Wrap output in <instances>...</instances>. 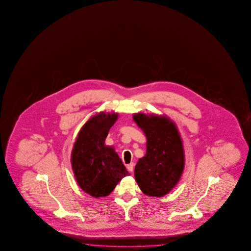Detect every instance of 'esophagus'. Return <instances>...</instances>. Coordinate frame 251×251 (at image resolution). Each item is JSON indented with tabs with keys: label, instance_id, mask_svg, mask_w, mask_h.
Instances as JSON below:
<instances>
[{
	"label": "esophagus",
	"instance_id": "obj_1",
	"mask_svg": "<svg viewBox=\"0 0 251 251\" xmlns=\"http://www.w3.org/2000/svg\"><path fill=\"white\" fill-rule=\"evenodd\" d=\"M133 167H134V163H133V162H131L130 164H128V165L126 166L128 171H129V172H132V171H133Z\"/></svg>",
	"mask_w": 251,
	"mask_h": 251
}]
</instances>
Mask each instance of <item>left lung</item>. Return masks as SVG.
I'll return each mask as SVG.
<instances>
[{
	"label": "left lung",
	"mask_w": 251,
	"mask_h": 251,
	"mask_svg": "<svg viewBox=\"0 0 251 251\" xmlns=\"http://www.w3.org/2000/svg\"><path fill=\"white\" fill-rule=\"evenodd\" d=\"M133 120L147 137V153L135 166V180L144 194L161 198L183 174V141L176 124L167 117L136 113Z\"/></svg>",
	"instance_id": "left-lung-1"
}]
</instances>
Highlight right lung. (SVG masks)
Here are the masks:
<instances>
[{"label":"right lung","mask_w":251,"mask_h":251,"mask_svg":"<svg viewBox=\"0 0 251 251\" xmlns=\"http://www.w3.org/2000/svg\"><path fill=\"white\" fill-rule=\"evenodd\" d=\"M118 113L100 112L86 122L77 135L71 164L81 190L93 198L109 195L129 174L112 147L104 144Z\"/></svg>","instance_id":"right-lung-1"}]
</instances>
